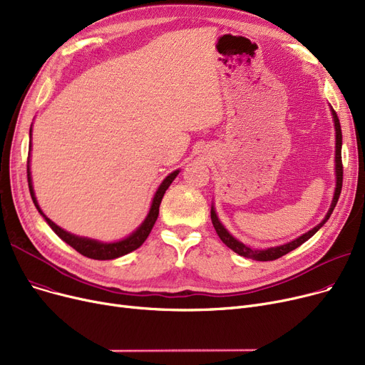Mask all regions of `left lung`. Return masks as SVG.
<instances>
[{
    "mask_svg": "<svg viewBox=\"0 0 365 365\" xmlns=\"http://www.w3.org/2000/svg\"><path fill=\"white\" fill-rule=\"evenodd\" d=\"M330 110H331V115H333V123H334V131H336V153H334V175H336V187H334V194H333V200H331V205L329 208L327 215H325V217L322 219L321 223H318L315 227H312L311 231L304 232L303 235H300L299 238L287 242V244H282V245H277V247H269V248H263V250H255V248H250L248 245L242 244L241 241H238L232 234H229L227 229L222 225L220 219L217 217V213H216V208H215V204H212V222H213V226L216 229V232L219 235V238L225 242V245H227L229 248H231L232 252H235L237 255L240 256H244V257H248V259H253V260H259V262H267V260H275V259H279L281 256L287 255L293 252L294 248H297L299 245H302L303 242L308 241L311 237H314L318 229L322 227V225L327 222L333 213V210L339 201V197H340V190H341V182H343V165H341V128H340V123H339V118H337V113L336 110L330 106Z\"/></svg>",
    "mask_w": 365,
    "mask_h": 365,
    "instance_id": "left-lung-1",
    "label": "left lung"
}]
</instances>
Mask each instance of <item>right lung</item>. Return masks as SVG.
Returning <instances> with one entry per match:
<instances>
[{"instance_id": "right-lung-1", "label": "right lung", "mask_w": 365, "mask_h": 365, "mask_svg": "<svg viewBox=\"0 0 365 365\" xmlns=\"http://www.w3.org/2000/svg\"><path fill=\"white\" fill-rule=\"evenodd\" d=\"M29 138H32V125H31V130H29ZM31 149H32V142H29V157H28V185H29V192H31V197H32V201L38 210V213H40L44 220L47 222V225L53 229L54 234L59 237L61 240H63L66 244H69L72 248H75L76 252L81 253L83 256L86 257H90V259H96V260H112V259H117V257H121L124 255H128L131 253L133 250H136V248H139L145 240L148 238V235L150 234L153 225H155L157 219H158V215H160V204H161V200L165 194V190L168 189V186L171 185V182L176 179V176L179 175L180 170H175L173 173H170V175L161 182V185L158 186L155 195H153L152 198V202H150V208L149 212L145 217V220L139 225V227H136V231H133L128 237L123 238V240H118V241H112V242H103V241H99V240H93V238H87V237H80V235H75V234H71L68 231H65V229H62L61 226H57L53 220H50L44 213L41 207L38 205V201H36V197H35V192H34V186H32V176H31Z\"/></svg>"}]
</instances>
